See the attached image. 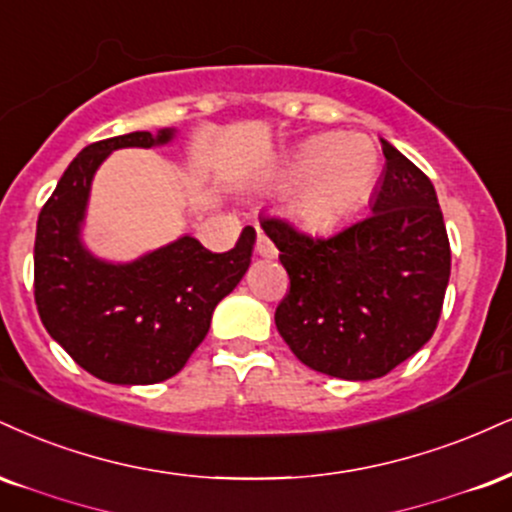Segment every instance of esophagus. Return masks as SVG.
Instances as JSON below:
<instances>
[{"label": "esophagus", "instance_id": "esophagus-1", "mask_svg": "<svg viewBox=\"0 0 512 512\" xmlns=\"http://www.w3.org/2000/svg\"><path fill=\"white\" fill-rule=\"evenodd\" d=\"M255 250H257V255L267 257V260H272V257H276V248H274V243H272V240H269L267 236H264L262 231H257V243H255Z\"/></svg>", "mask_w": 512, "mask_h": 512}]
</instances>
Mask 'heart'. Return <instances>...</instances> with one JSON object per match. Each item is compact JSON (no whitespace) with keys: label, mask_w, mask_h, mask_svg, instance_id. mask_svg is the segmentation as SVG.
I'll return each instance as SVG.
<instances>
[{"label":"heart","mask_w":512,"mask_h":512,"mask_svg":"<svg viewBox=\"0 0 512 512\" xmlns=\"http://www.w3.org/2000/svg\"><path fill=\"white\" fill-rule=\"evenodd\" d=\"M377 176V147L357 133L312 135L283 164V178L293 183L288 207L315 229H331L353 217Z\"/></svg>","instance_id":"b5f03b06"}]
</instances>
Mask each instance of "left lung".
<instances>
[{
	"label": "left lung",
	"instance_id": "obj_1",
	"mask_svg": "<svg viewBox=\"0 0 512 512\" xmlns=\"http://www.w3.org/2000/svg\"><path fill=\"white\" fill-rule=\"evenodd\" d=\"M381 150L367 217L331 236L260 219L291 279L276 329L303 365L348 381L384 377L432 338L451 276L432 181L386 140Z\"/></svg>",
	"mask_w": 512,
	"mask_h": 512
}]
</instances>
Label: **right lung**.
Wrapping results in <instances>:
<instances>
[{
    "mask_svg": "<svg viewBox=\"0 0 512 512\" xmlns=\"http://www.w3.org/2000/svg\"><path fill=\"white\" fill-rule=\"evenodd\" d=\"M135 131L80 150L42 207L35 233V305L49 336L92 377L109 384H159L174 377L207 336L214 307L250 267L255 229L245 226L236 248L209 252L181 236L140 260L114 264L83 245L90 183L121 147L174 140Z\"/></svg>",
    "mask_w": 512,
    "mask_h": 512,
    "instance_id": "right-lung-1",
    "label": "right lung"
}]
</instances>
